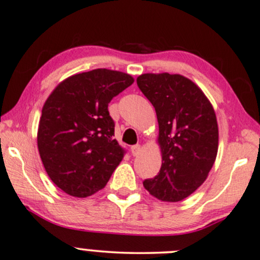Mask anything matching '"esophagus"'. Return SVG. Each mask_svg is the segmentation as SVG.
I'll return each instance as SVG.
<instances>
[{
    "label": "esophagus",
    "mask_w": 260,
    "mask_h": 260,
    "mask_svg": "<svg viewBox=\"0 0 260 260\" xmlns=\"http://www.w3.org/2000/svg\"><path fill=\"white\" fill-rule=\"evenodd\" d=\"M131 152H132L133 156H138L140 153V145L131 146Z\"/></svg>",
    "instance_id": "34e87169"
}]
</instances>
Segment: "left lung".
<instances>
[{"label":"left lung","instance_id":"obj_1","mask_svg":"<svg viewBox=\"0 0 260 260\" xmlns=\"http://www.w3.org/2000/svg\"><path fill=\"white\" fill-rule=\"evenodd\" d=\"M156 110L162 167L143 182L151 196L175 203L203 185L218 151L215 110L198 85L180 74L146 73L137 78Z\"/></svg>","mask_w":260,"mask_h":260}]
</instances>
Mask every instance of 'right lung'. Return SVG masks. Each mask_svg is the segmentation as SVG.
Returning <instances> with one entry per match:
<instances>
[{"mask_svg":"<svg viewBox=\"0 0 260 260\" xmlns=\"http://www.w3.org/2000/svg\"><path fill=\"white\" fill-rule=\"evenodd\" d=\"M133 83L129 74L98 68L64 79L45 101L38 151L45 172L64 193L94 194L122 160L108 104Z\"/></svg>","mask_w":260,"mask_h":260,"instance_id":"1","label":"right lung"}]
</instances>
